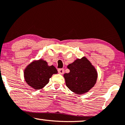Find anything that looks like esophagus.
<instances>
[{
	"label": "esophagus",
	"mask_w": 125,
	"mask_h": 125,
	"mask_svg": "<svg viewBox=\"0 0 125 125\" xmlns=\"http://www.w3.org/2000/svg\"><path fill=\"white\" fill-rule=\"evenodd\" d=\"M58 71L60 74H63L64 73V70L63 69H59L58 70Z\"/></svg>",
	"instance_id": "1"
}]
</instances>
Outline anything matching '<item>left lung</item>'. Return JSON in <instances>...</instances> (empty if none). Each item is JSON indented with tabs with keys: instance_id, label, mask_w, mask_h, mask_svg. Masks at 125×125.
<instances>
[{
	"instance_id": "8db88e82",
	"label": "left lung",
	"mask_w": 125,
	"mask_h": 125,
	"mask_svg": "<svg viewBox=\"0 0 125 125\" xmlns=\"http://www.w3.org/2000/svg\"><path fill=\"white\" fill-rule=\"evenodd\" d=\"M67 68L70 73L64 74L66 84L71 91L77 94L87 93L95 85L98 74L86 57L77 59Z\"/></svg>"
}]
</instances>
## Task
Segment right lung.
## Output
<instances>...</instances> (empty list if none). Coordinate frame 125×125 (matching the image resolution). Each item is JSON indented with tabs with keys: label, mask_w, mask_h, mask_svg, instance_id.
Instances as JSON below:
<instances>
[{
	"label": "right lung",
	"mask_w": 125,
	"mask_h": 125,
	"mask_svg": "<svg viewBox=\"0 0 125 125\" xmlns=\"http://www.w3.org/2000/svg\"><path fill=\"white\" fill-rule=\"evenodd\" d=\"M58 71L54 66H48L47 62L39 59L31 63L25 69L24 79L27 83L35 90L44 87L54 74Z\"/></svg>",
	"instance_id": "obj_1"
}]
</instances>
